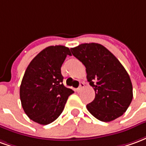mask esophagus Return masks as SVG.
<instances>
[{"label":"esophagus","instance_id":"34e87169","mask_svg":"<svg viewBox=\"0 0 146 146\" xmlns=\"http://www.w3.org/2000/svg\"><path fill=\"white\" fill-rule=\"evenodd\" d=\"M84 88V83H83V82L80 83L79 88H78L76 89V92H80V91H81V89Z\"/></svg>","mask_w":146,"mask_h":146}]
</instances>
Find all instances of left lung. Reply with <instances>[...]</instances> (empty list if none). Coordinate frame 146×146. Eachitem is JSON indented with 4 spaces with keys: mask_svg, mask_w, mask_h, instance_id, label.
Segmentation results:
<instances>
[{
    "mask_svg": "<svg viewBox=\"0 0 146 146\" xmlns=\"http://www.w3.org/2000/svg\"><path fill=\"white\" fill-rule=\"evenodd\" d=\"M70 50L85 66L88 81L95 92V99L87 105L90 113L103 122L122 116L133 98L131 80L122 64L96 43L81 44Z\"/></svg>",
    "mask_w": 146,
    "mask_h": 146,
    "instance_id": "obj_1",
    "label": "left lung"
}]
</instances>
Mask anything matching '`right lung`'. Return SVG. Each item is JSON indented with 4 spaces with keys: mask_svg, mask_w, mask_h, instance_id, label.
Masks as SVG:
<instances>
[{
    "mask_svg": "<svg viewBox=\"0 0 146 146\" xmlns=\"http://www.w3.org/2000/svg\"><path fill=\"white\" fill-rule=\"evenodd\" d=\"M69 48L62 45L50 46L39 53L24 73L19 90L24 112L34 122L47 125L57 119L65 107L72 89L62 84L61 66Z\"/></svg>",
    "mask_w": 146,
    "mask_h": 146,
    "instance_id": "obj_1",
    "label": "right lung"
}]
</instances>
